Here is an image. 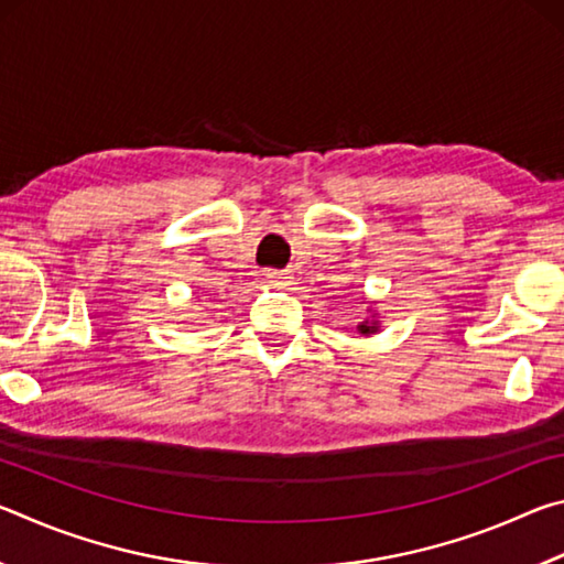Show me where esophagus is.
<instances>
[{"label": "esophagus", "mask_w": 564, "mask_h": 564, "mask_svg": "<svg viewBox=\"0 0 564 564\" xmlns=\"http://www.w3.org/2000/svg\"><path fill=\"white\" fill-rule=\"evenodd\" d=\"M263 275H265V281H269L271 285H275V289H281V285H285V283H289V279H291V275L285 273V271H275V269H269Z\"/></svg>", "instance_id": "obj_1"}]
</instances>
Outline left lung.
I'll return each mask as SVG.
<instances>
[{"label": "left lung", "mask_w": 564, "mask_h": 564, "mask_svg": "<svg viewBox=\"0 0 564 564\" xmlns=\"http://www.w3.org/2000/svg\"><path fill=\"white\" fill-rule=\"evenodd\" d=\"M376 326H360V333H373Z\"/></svg>", "instance_id": "1"}]
</instances>
